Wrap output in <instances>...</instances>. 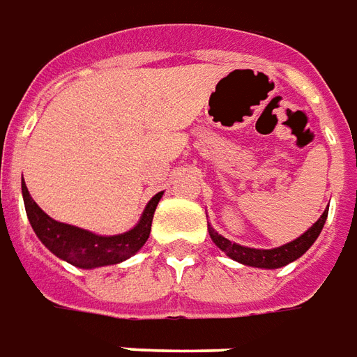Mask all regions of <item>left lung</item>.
<instances>
[{
    "instance_id": "left-lung-1",
    "label": "left lung",
    "mask_w": 357,
    "mask_h": 357,
    "mask_svg": "<svg viewBox=\"0 0 357 357\" xmlns=\"http://www.w3.org/2000/svg\"><path fill=\"white\" fill-rule=\"evenodd\" d=\"M327 210L321 213V218L305 234H301L299 238H295L289 244L274 248V250H253V248H244V245L234 244L231 240L223 238L221 234H218L210 225H208V232H210V238L215 242L219 250L225 252L231 259L238 261L242 265L259 266V268H280V266L287 265L291 261L299 259L301 255L314 244V240L318 238L319 232L324 229V223H326L327 219Z\"/></svg>"
}]
</instances>
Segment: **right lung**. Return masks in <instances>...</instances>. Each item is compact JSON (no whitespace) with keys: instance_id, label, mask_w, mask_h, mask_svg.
I'll list each match as a JSON object with an SVG mask.
<instances>
[{"instance_id":"add662e5","label":"right lung","mask_w":357,"mask_h":357,"mask_svg":"<svg viewBox=\"0 0 357 357\" xmlns=\"http://www.w3.org/2000/svg\"><path fill=\"white\" fill-rule=\"evenodd\" d=\"M22 197L31 229L56 257L68 261L79 268H96V266L115 265V263L128 259L147 242L149 232H151L153 213L157 210L162 192H157L149 200V204L145 206V212L138 225L132 231L117 234V236H98V234H92L79 227L54 221L33 202L24 181Z\"/></svg>"}]
</instances>
